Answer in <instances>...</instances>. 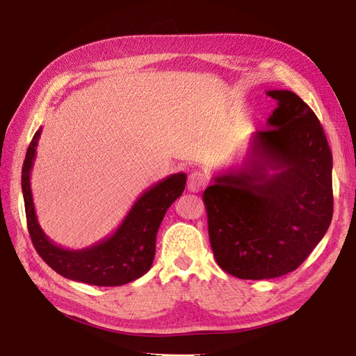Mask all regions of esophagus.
I'll use <instances>...</instances> for the list:
<instances>
[{
	"label": "esophagus",
	"mask_w": 356,
	"mask_h": 356,
	"mask_svg": "<svg viewBox=\"0 0 356 356\" xmlns=\"http://www.w3.org/2000/svg\"><path fill=\"white\" fill-rule=\"evenodd\" d=\"M206 183H207V179L204 177V173H201L198 170L192 172L187 179V188L191 192H200L201 188H204Z\"/></svg>",
	"instance_id": "1"
}]
</instances>
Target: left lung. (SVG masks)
I'll list each match as a JSON object with an SVG mask.
<instances>
[{
  "mask_svg": "<svg viewBox=\"0 0 356 356\" xmlns=\"http://www.w3.org/2000/svg\"><path fill=\"white\" fill-rule=\"evenodd\" d=\"M277 107L252 135L243 164L215 175L204 200L216 263L241 280L293 272L333 215L332 152L320 120L290 90H267Z\"/></svg>",
  "mask_w": 356,
  "mask_h": 356,
  "instance_id": "left-lung-1",
  "label": "left lung"
}]
</instances>
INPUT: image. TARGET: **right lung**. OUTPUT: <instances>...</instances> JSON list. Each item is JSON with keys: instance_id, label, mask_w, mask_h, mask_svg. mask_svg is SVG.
<instances>
[{"instance_id": "right-lung-1", "label": "right lung", "mask_w": 356, "mask_h": 356, "mask_svg": "<svg viewBox=\"0 0 356 356\" xmlns=\"http://www.w3.org/2000/svg\"><path fill=\"white\" fill-rule=\"evenodd\" d=\"M40 136L41 129L32 138L21 172L27 229L40 257L61 277L92 286H122L141 278L154 263L159 224L184 192L186 173H173L144 191L112 235L90 248L66 249L42 232L35 213L31 173Z\"/></svg>"}]
</instances>
